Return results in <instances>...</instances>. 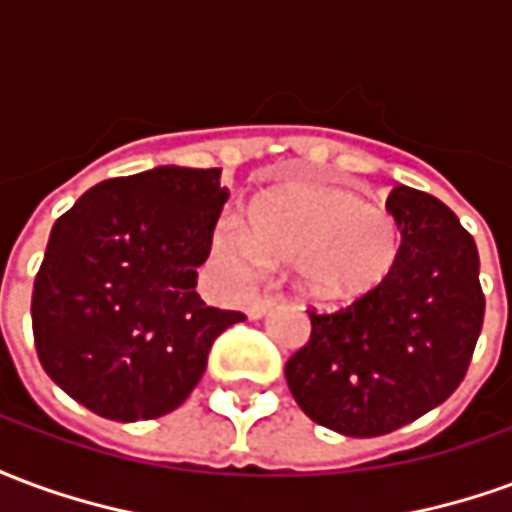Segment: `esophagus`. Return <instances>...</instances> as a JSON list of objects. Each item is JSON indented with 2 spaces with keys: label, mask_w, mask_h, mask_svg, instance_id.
<instances>
[{
  "label": "esophagus",
  "mask_w": 512,
  "mask_h": 512,
  "mask_svg": "<svg viewBox=\"0 0 512 512\" xmlns=\"http://www.w3.org/2000/svg\"><path fill=\"white\" fill-rule=\"evenodd\" d=\"M271 307H274V299H268V296H263V299H252L249 301V307H246V315H249V318H263Z\"/></svg>",
  "instance_id": "1"
}]
</instances>
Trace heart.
Masks as SVG:
<instances>
[{
    "mask_svg": "<svg viewBox=\"0 0 512 512\" xmlns=\"http://www.w3.org/2000/svg\"><path fill=\"white\" fill-rule=\"evenodd\" d=\"M213 249L241 279L263 271L271 255L293 263L299 285L315 299L351 301L392 274L400 227L356 191L293 180L249 205V227L238 219L216 224Z\"/></svg>",
    "mask_w": 512,
    "mask_h": 512,
    "instance_id": "heart-1",
    "label": "heart"
}]
</instances>
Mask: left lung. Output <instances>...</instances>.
<instances>
[{
  "mask_svg": "<svg viewBox=\"0 0 512 512\" xmlns=\"http://www.w3.org/2000/svg\"><path fill=\"white\" fill-rule=\"evenodd\" d=\"M386 211L400 255L384 285L332 312L310 310V340L285 378L323 428L370 439L414 422L461 386L483 329L480 255L458 216L395 186Z\"/></svg>",
  "mask_w": 512,
  "mask_h": 512,
  "instance_id": "left-lung-1",
  "label": "left lung"
}]
</instances>
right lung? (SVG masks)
<instances>
[{
  "mask_svg": "<svg viewBox=\"0 0 512 512\" xmlns=\"http://www.w3.org/2000/svg\"><path fill=\"white\" fill-rule=\"evenodd\" d=\"M219 175L158 167L109 178L51 227L32 288L35 351L51 381L98 417L175 411L213 340L246 318L194 290L230 194Z\"/></svg>",
  "mask_w": 512,
  "mask_h": 512,
  "instance_id": "add662e5",
  "label": "right lung"
}]
</instances>
